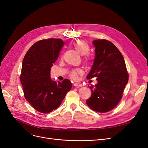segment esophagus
<instances>
[{"instance_id": "1", "label": "esophagus", "mask_w": 148, "mask_h": 148, "mask_svg": "<svg viewBox=\"0 0 148 148\" xmlns=\"http://www.w3.org/2000/svg\"><path fill=\"white\" fill-rule=\"evenodd\" d=\"M74 85L75 87H82V84L79 83V82H75L74 84Z\"/></svg>"}]
</instances>
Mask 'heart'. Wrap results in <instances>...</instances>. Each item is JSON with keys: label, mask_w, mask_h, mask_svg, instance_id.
I'll list each match as a JSON object with an SVG mask.
<instances>
[{"label": "heart", "mask_w": 148, "mask_h": 148, "mask_svg": "<svg viewBox=\"0 0 148 148\" xmlns=\"http://www.w3.org/2000/svg\"><path fill=\"white\" fill-rule=\"evenodd\" d=\"M73 45L76 51H77L80 55H87L90 52V49L88 44L86 42H85L84 40L76 41L74 43ZM87 60H88L87 57H85L84 60L86 61H87ZM82 73V69H76L73 70L72 71H71V73H69V76L71 78H72L73 79H77L79 75H80Z\"/></svg>", "instance_id": "obj_1"}]
</instances>
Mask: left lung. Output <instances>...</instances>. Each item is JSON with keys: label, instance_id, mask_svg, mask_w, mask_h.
I'll use <instances>...</instances> for the list:
<instances>
[{"label": "left lung", "instance_id": "left-lung-1", "mask_svg": "<svg viewBox=\"0 0 148 148\" xmlns=\"http://www.w3.org/2000/svg\"><path fill=\"white\" fill-rule=\"evenodd\" d=\"M93 44L95 57L87 79L96 77L98 83L89 87L92 95L86 103L95 111L107 112L122 99L128 74L122 53L111 42L98 39L93 40Z\"/></svg>", "mask_w": 148, "mask_h": 148}]
</instances>
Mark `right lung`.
<instances>
[{
	"label": "right lung",
	"instance_id": "add662e5",
	"mask_svg": "<svg viewBox=\"0 0 148 148\" xmlns=\"http://www.w3.org/2000/svg\"><path fill=\"white\" fill-rule=\"evenodd\" d=\"M64 44L51 38L36 42L23 60L20 76L25 98L36 111L46 114L58 108L72 88L67 79L62 82L50 78V69Z\"/></svg>",
	"mask_w": 148,
	"mask_h": 148
}]
</instances>
